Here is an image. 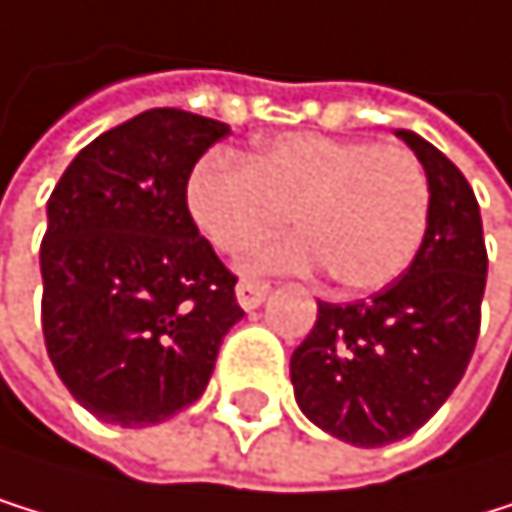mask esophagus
I'll use <instances>...</instances> for the list:
<instances>
[{"label": "esophagus", "mask_w": 512, "mask_h": 512, "mask_svg": "<svg viewBox=\"0 0 512 512\" xmlns=\"http://www.w3.org/2000/svg\"><path fill=\"white\" fill-rule=\"evenodd\" d=\"M267 292H270V282H261V279H242L236 286V298L245 311H254V307L267 298Z\"/></svg>", "instance_id": "obj_1"}]
</instances>
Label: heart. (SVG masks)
Listing matches in <instances>:
<instances>
[{"label":"heart","instance_id":"obj_1","mask_svg":"<svg viewBox=\"0 0 512 512\" xmlns=\"http://www.w3.org/2000/svg\"><path fill=\"white\" fill-rule=\"evenodd\" d=\"M429 177L401 145L289 133L248 158L214 149L189 173L198 230L223 254H242L282 223L304 226L258 254L264 270L329 267L351 292H376L416 258L429 226Z\"/></svg>","mask_w":512,"mask_h":512}]
</instances>
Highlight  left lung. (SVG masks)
<instances>
[{
    "label": "left lung",
    "instance_id": "left-lung-1",
    "mask_svg": "<svg viewBox=\"0 0 512 512\" xmlns=\"http://www.w3.org/2000/svg\"><path fill=\"white\" fill-rule=\"evenodd\" d=\"M398 136L429 177V226L401 279L367 301H317L292 354L301 413L357 448L407 438L451 398L473 357L488 251L473 186L432 142Z\"/></svg>",
    "mask_w": 512,
    "mask_h": 512
}]
</instances>
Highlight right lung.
<instances>
[{"label":"right lung","instance_id":"right-lung-1","mask_svg":"<svg viewBox=\"0 0 512 512\" xmlns=\"http://www.w3.org/2000/svg\"><path fill=\"white\" fill-rule=\"evenodd\" d=\"M226 133L180 108L142 111L92 139L49 195L46 351L105 423L152 426L195 404L223 335L245 317L236 276L186 205L195 161Z\"/></svg>","mask_w":512,"mask_h":512}]
</instances>
